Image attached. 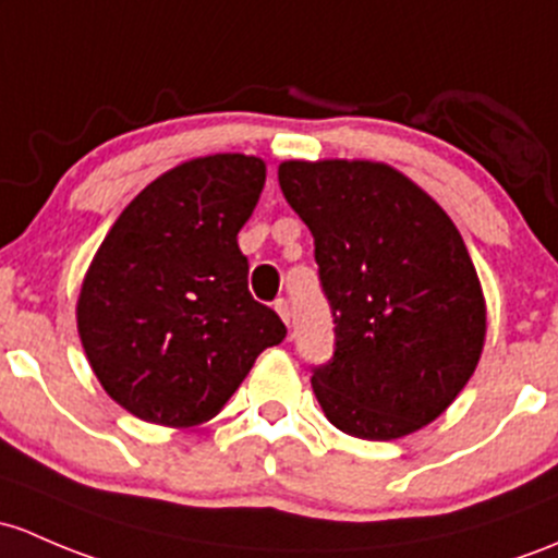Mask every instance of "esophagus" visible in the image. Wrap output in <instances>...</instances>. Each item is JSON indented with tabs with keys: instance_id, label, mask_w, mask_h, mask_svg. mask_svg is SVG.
Here are the masks:
<instances>
[{
	"instance_id": "esophagus-1",
	"label": "esophagus",
	"mask_w": 558,
	"mask_h": 558,
	"mask_svg": "<svg viewBox=\"0 0 558 558\" xmlns=\"http://www.w3.org/2000/svg\"><path fill=\"white\" fill-rule=\"evenodd\" d=\"M275 313L280 315V320H283L286 326H291V307L286 299H278V302H275Z\"/></svg>"
}]
</instances>
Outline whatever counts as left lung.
I'll return each instance as SVG.
<instances>
[{"label":"left lung","instance_id":"1","mask_svg":"<svg viewBox=\"0 0 558 558\" xmlns=\"http://www.w3.org/2000/svg\"><path fill=\"white\" fill-rule=\"evenodd\" d=\"M280 190L315 238L337 348L313 368L342 433L392 441L430 425L478 366L481 280L454 221L409 175L372 160H286Z\"/></svg>","mask_w":558,"mask_h":558}]
</instances>
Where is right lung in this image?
Wrapping results in <instances>:
<instances>
[{
    "label": "right lung",
    "instance_id": "right-lung-1",
    "mask_svg": "<svg viewBox=\"0 0 558 558\" xmlns=\"http://www.w3.org/2000/svg\"><path fill=\"white\" fill-rule=\"evenodd\" d=\"M267 166L208 155L157 175L117 216L77 299V331L111 401L166 427L214 420L262 350L286 337L248 294L238 232Z\"/></svg>",
    "mask_w": 558,
    "mask_h": 558
}]
</instances>
